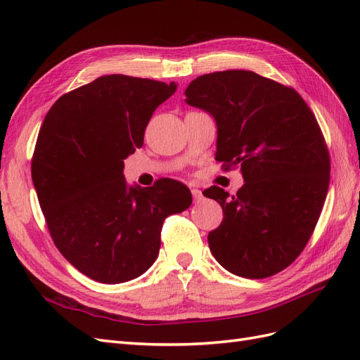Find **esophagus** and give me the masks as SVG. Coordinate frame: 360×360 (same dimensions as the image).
I'll return each instance as SVG.
<instances>
[{
    "mask_svg": "<svg viewBox=\"0 0 360 360\" xmlns=\"http://www.w3.org/2000/svg\"><path fill=\"white\" fill-rule=\"evenodd\" d=\"M191 192H192V197H193V201H195V202H198V201L202 200V192H201L200 189L193 188V189H191Z\"/></svg>",
    "mask_w": 360,
    "mask_h": 360,
    "instance_id": "1",
    "label": "esophagus"
}]
</instances>
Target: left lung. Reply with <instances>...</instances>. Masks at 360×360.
<instances>
[{
	"label": "left lung",
	"mask_w": 360,
	"mask_h": 360,
	"mask_svg": "<svg viewBox=\"0 0 360 360\" xmlns=\"http://www.w3.org/2000/svg\"><path fill=\"white\" fill-rule=\"evenodd\" d=\"M184 94L214 118L216 160L245 179L236 195L217 186L202 192L224 212L207 237L213 257L237 276L279 274L307 246L329 189L317 118L296 90L250 70L202 75Z\"/></svg>",
	"instance_id": "1"
}]
</instances>
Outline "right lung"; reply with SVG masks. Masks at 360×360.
Wrapping results in <instances>:
<instances>
[{"mask_svg":"<svg viewBox=\"0 0 360 360\" xmlns=\"http://www.w3.org/2000/svg\"><path fill=\"white\" fill-rule=\"evenodd\" d=\"M176 89L106 75L63 94L43 120L31 177L49 234L73 267L102 284L143 275L158 258L163 221L192 204L180 181L129 188L123 176V160Z\"/></svg>","mask_w":360,"mask_h":360,"instance_id":"add662e5","label":"right lung"}]
</instances>
